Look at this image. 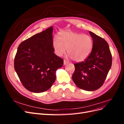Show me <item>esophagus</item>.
Listing matches in <instances>:
<instances>
[{
  "label": "esophagus",
  "instance_id": "esophagus-1",
  "mask_svg": "<svg viewBox=\"0 0 124 124\" xmlns=\"http://www.w3.org/2000/svg\"><path fill=\"white\" fill-rule=\"evenodd\" d=\"M69 63V62L66 61L65 60H64V61H63V65H66L67 63Z\"/></svg>",
  "mask_w": 124,
  "mask_h": 124
}]
</instances>
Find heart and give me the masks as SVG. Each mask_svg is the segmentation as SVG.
<instances>
[{
    "mask_svg": "<svg viewBox=\"0 0 124 124\" xmlns=\"http://www.w3.org/2000/svg\"><path fill=\"white\" fill-rule=\"evenodd\" d=\"M53 47L55 54L62 56L67 51L68 57L74 61H84L91 54L93 41L91 36L72 31H62L58 38L53 40Z\"/></svg>",
    "mask_w": 124,
    "mask_h": 124,
    "instance_id": "1",
    "label": "heart"
}]
</instances>
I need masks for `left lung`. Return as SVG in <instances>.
Here are the masks:
<instances>
[{"mask_svg":"<svg viewBox=\"0 0 124 124\" xmlns=\"http://www.w3.org/2000/svg\"><path fill=\"white\" fill-rule=\"evenodd\" d=\"M93 41L91 54L84 62L74 64L72 80L78 88L94 91L103 84L112 66V55L108 43L89 31Z\"/></svg>","mask_w":124,"mask_h":124,"instance_id":"left-lung-1","label":"left lung"}]
</instances>
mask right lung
Here are the masks:
<instances>
[{"label": "right lung", "instance_id": "right-lung-1", "mask_svg": "<svg viewBox=\"0 0 124 124\" xmlns=\"http://www.w3.org/2000/svg\"><path fill=\"white\" fill-rule=\"evenodd\" d=\"M53 30L51 26L37 33L17 48L14 69L22 84L30 92L47 91L55 81L56 71L63 65V59L54 53Z\"/></svg>", "mask_w": 124, "mask_h": 124}]
</instances>
